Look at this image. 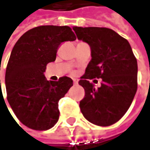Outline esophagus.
<instances>
[{
  "instance_id": "34e87169",
  "label": "esophagus",
  "mask_w": 150,
  "mask_h": 150,
  "mask_svg": "<svg viewBox=\"0 0 150 150\" xmlns=\"http://www.w3.org/2000/svg\"><path fill=\"white\" fill-rule=\"evenodd\" d=\"M78 81H79V80L76 79V78H74V79H73V82H74L75 85H77V84H78Z\"/></svg>"
}]
</instances>
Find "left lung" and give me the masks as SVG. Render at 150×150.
Wrapping results in <instances>:
<instances>
[{
	"instance_id": "1",
	"label": "left lung",
	"mask_w": 150,
	"mask_h": 150,
	"mask_svg": "<svg viewBox=\"0 0 150 150\" xmlns=\"http://www.w3.org/2000/svg\"><path fill=\"white\" fill-rule=\"evenodd\" d=\"M73 30L78 39L90 45L92 57L79 81L85 93L80 102L81 113L94 125L110 126L125 115L135 96L137 59L128 40L111 29ZM95 78L102 79L99 88L89 82Z\"/></svg>"
}]
</instances>
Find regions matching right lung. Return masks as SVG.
<instances>
[{"label": "right lung", "instance_id": "right-lung-1", "mask_svg": "<svg viewBox=\"0 0 150 150\" xmlns=\"http://www.w3.org/2000/svg\"><path fill=\"white\" fill-rule=\"evenodd\" d=\"M76 40L69 26L40 25L23 34L14 45L6 70L7 100L24 125L47 130L59 120V100L73 85L67 76L47 80L46 65L53 62L59 45Z\"/></svg>", "mask_w": 150, "mask_h": 150}]
</instances>
